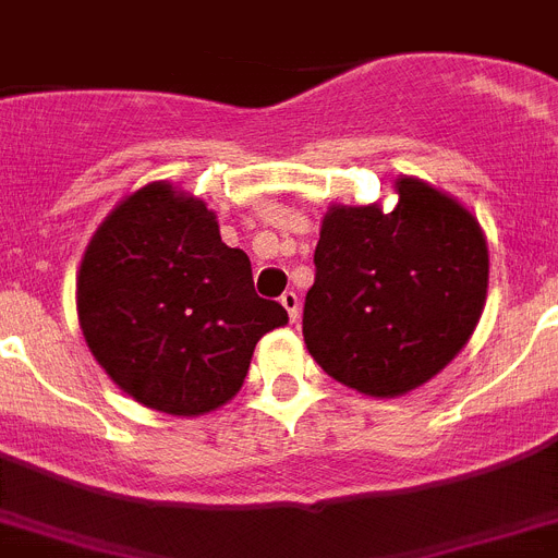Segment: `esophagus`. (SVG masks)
I'll list each match as a JSON object with an SVG mask.
<instances>
[{"instance_id":"esophagus-1","label":"esophagus","mask_w":558,"mask_h":558,"mask_svg":"<svg viewBox=\"0 0 558 558\" xmlns=\"http://www.w3.org/2000/svg\"><path fill=\"white\" fill-rule=\"evenodd\" d=\"M279 302H282V307L288 311L290 322H296V318H299V296H296V293H293V290H288V293H282V299H279Z\"/></svg>"}]
</instances>
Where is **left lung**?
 <instances>
[{
  "label": "left lung",
  "mask_w": 558,
  "mask_h": 558,
  "mask_svg": "<svg viewBox=\"0 0 558 558\" xmlns=\"http://www.w3.org/2000/svg\"><path fill=\"white\" fill-rule=\"evenodd\" d=\"M392 211L330 206L304 299L307 352L369 398L423 387L469 344L488 293L477 217L417 178L395 180Z\"/></svg>",
  "instance_id": "obj_1"
}]
</instances>
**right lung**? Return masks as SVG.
Wrapping results in <instances>:
<instances>
[{"label": "right lung", "mask_w": 558, "mask_h": 558, "mask_svg": "<svg viewBox=\"0 0 558 558\" xmlns=\"http://www.w3.org/2000/svg\"><path fill=\"white\" fill-rule=\"evenodd\" d=\"M75 307L104 373L178 417L226 407L256 341L288 325L282 304L256 296L251 259L222 242L217 214L166 180L126 194L95 228Z\"/></svg>", "instance_id": "add662e5"}]
</instances>
